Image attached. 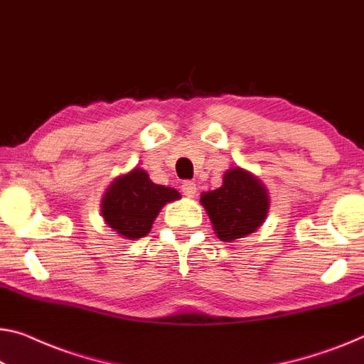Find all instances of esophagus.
<instances>
[{"label": "esophagus", "mask_w": 364, "mask_h": 364, "mask_svg": "<svg viewBox=\"0 0 364 364\" xmlns=\"http://www.w3.org/2000/svg\"><path fill=\"white\" fill-rule=\"evenodd\" d=\"M181 191H183L184 196L194 198V194H196V184H194L193 181H184L181 184Z\"/></svg>", "instance_id": "esophagus-1"}]
</instances>
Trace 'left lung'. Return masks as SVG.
<instances>
[{
	"mask_svg": "<svg viewBox=\"0 0 364 364\" xmlns=\"http://www.w3.org/2000/svg\"><path fill=\"white\" fill-rule=\"evenodd\" d=\"M200 204L208 210L217 237L234 242L253 234L268 214L269 200L262 181L242 168H232L224 175V184L203 193Z\"/></svg>",
	"mask_w": 364,
	"mask_h": 364,
	"instance_id": "8db88e82",
	"label": "left lung"
}]
</instances>
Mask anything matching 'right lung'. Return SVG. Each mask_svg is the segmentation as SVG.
I'll return each mask as SVG.
<instances>
[{
    "label": "right lung",
    "instance_id": "obj_1",
    "mask_svg": "<svg viewBox=\"0 0 364 364\" xmlns=\"http://www.w3.org/2000/svg\"><path fill=\"white\" fill-rule=\"evenodd\" d=\"M180 198L176 189L155 184L144 170L134 168L112 181L101 203V213L112 230L135 240L149 234L166 203Z\"/></svg>",
    "mask_w": 364,
    "mask_h": 364
}]
</instances>
